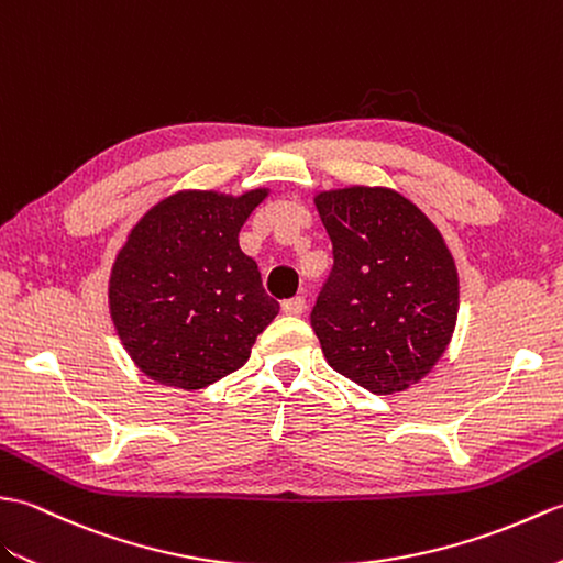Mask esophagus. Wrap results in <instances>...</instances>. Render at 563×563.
<instances>
[{"label": "esophagus", "instance_id": "34e87169", "mask_svg": "<svg viewBox=\"0 0 563 563\" xmlns=\"http://www.w3.org/2000/svg\"><path fill=\"white\" fill-rule=\"evenodd\" d=\"M282 310L286 316H301L306 310V298H301V296L289 298V301L282 303Z\"/></svg>", "mask_w": 563, "mask_h": 563}]
</instances>
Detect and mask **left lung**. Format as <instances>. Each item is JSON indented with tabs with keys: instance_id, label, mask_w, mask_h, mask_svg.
<instances>
[{
	"instance_id": "left-lung-1",
	"label": "left lung",
	"mask_w": 563,
	"mask_h": 563,
	"mask_svg": "<svg viewBox=\"0 0 563 563\" xmlns=\"http://www.w3.org/2000/svg\"><path fill=\"white\" fill-rule=\"evenodd\" d=\"M334 253L310 324L328 364L368 393H405L453 340L460 282L441 231L393 187L313 197Z\"/></svg>"
}]
</instances>
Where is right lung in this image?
I'll list each match as a JSON object with an SVG mask.
<instances>
[{"label": "right lung", "mask_w": 563, "mask_h": 563, "mask_svg": "<svg viewBox=\"0 0 563 563\" xmlns=\"http://www.w3.org/2000/svg\"><path fill=\"white\" fill-rule=\"evenodd\" d=\"M269 195L180 190L134 223L112 262L108 306L124 352L161 385L202 390L239 371L279 303L239 233Z\"/></svg>", "instance_id": "add662e5"}]
</instances>
